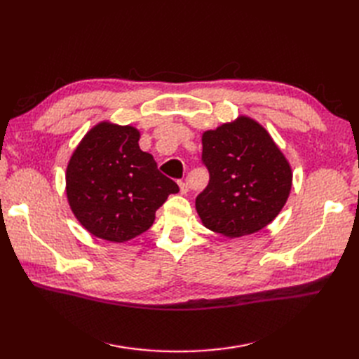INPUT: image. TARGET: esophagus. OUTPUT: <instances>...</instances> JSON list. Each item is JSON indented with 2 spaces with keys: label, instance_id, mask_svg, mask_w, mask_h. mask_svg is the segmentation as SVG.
Returning <instances> with one entry per match:
<instances>
[{
  "label": "esophagus",
  "instance_id": "1",
  "mask_svg": "<svg viewBox=\"0 0 359 359\" xmlns=\"http://www.w3.org/2000/svg\"><path fill=\"white\" fill-rule=\"evenodd\" d=\"M180 191H181V194H187L189 193V186H187V182H180Z\"/></svg>",
  "mask_w": 359,
  "mask_h": 359
}]
</instances>
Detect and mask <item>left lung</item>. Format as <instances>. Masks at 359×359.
Masks as SVG:
<instances>
[{
  "mask_svg": "<svg viewBox=\"0 0 359 359\" xmlns=\"http://www.w3.org/2000/svg\"><path fill=\"white\" fill-rule=\"evenodd\" d=\"M210 182L196 199L202 224L227 238L262 231L283 210L290 163L268 130L247 115L202 133Z\"/></svg>",
  "mask_w": 359,
  "mask_h": 359,
  "instance_id": "8db88e82",
  "label": "left lung"
}]
</instances>
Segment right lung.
Segmentation results:
<instances>
[{
	"label": "right lung",
	"mask_w": 359,
	"mask_h": 359,
	"mask_svg": "<svg viewBox=\"0 0 359 359\" xmlns=\"http://www.w3.org/2000/svg\"><path fill=\"white\" fill-rule=\"evenodd\" d=\"M133 126L100 121L81 139L67 163L70 210L91 235L127 243L147 232L156 211L180 189L139 147Z\"/></svg>",
	"instance_id": "1"
}]
</instances>
